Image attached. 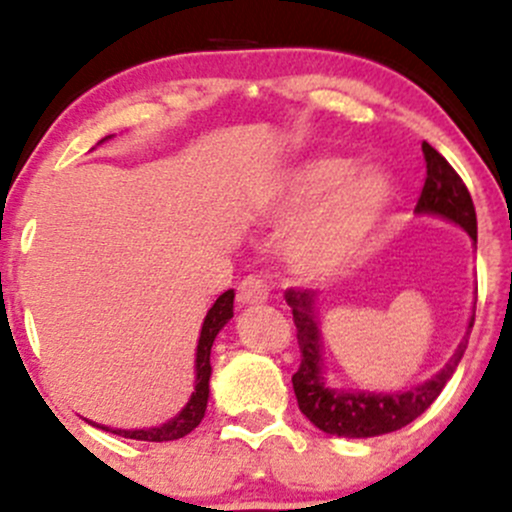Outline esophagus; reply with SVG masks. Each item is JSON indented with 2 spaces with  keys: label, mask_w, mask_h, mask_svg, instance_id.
<instances>
[{
  "label": "esophagus",
  "mask_w": 512,
  "mask_h": 512,
  "mask_svg": "<svg viewBox=\"0 0 512 512\" xmlns=\"http://www.w3.org/2000/svg\"><path fill=\"white\" fill-rule=\"evenodd\" d=\"M271 298V290H268L266 280L261 276H246L236 288V300L239 305H261Z\"/></svg>",
  "instance_id": "esophagus-1"
}]
</instances>
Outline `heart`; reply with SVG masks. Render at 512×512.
I'll list each match as a JSON object with an SVG mask.
<instances>
[{
  "label": "heart",
  "instance_id": "obj_1",
  "mask_svg": "<svg viewBox=\"0 0 512 512\" xmlns=\"http://www.w3.org/2000/svg\"><path fill=\"white\" fill-rule=\"evenodd\" d=\"M315 199L295 227V256L310 271H339L364 251L376 232L388 207L390 185L381 170H349L344 158L322 156L288 175L278 207L298 212Z\"/></svg>",
  "mask_w": 512,
  "mask_h": 512
}]
</instances>
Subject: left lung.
<instances>
[{
	"mask_svg": "<svg viewBox=\"0 0 512 512\" xmlns=\"http://www.w3.org/2000/svg\"><path fill=\"white\" fill-rule=\"evenodd\" d=\"M427 161L425 188L420 192L415 212L439 214L449 222L459 224L466 234L476 241V210L469 190L459 173L449 166L447 158L427 144H422ZM285 302L293 307V322L298 329L300 368L293 373V390L302 415L320 427L322 432L337 437H378L410 425L420 417L442 393L452 373L464 356L469 344L474 317L469 322V332L461 339L447 366L432 376L422 386L405 390V393H349V390H332L324 386L322 376V339L317 329L315 293L312 290H285Z\"/></svg>",
	"mask_w": 512,
	"mask_h": 512,
	"instance_id": "8db88e82",
	"label": "left lung"
}]
</instances>
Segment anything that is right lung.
<instances>
[{
	"instance_id": "obj_1",
	"label": "right lung",
	"mask_w": 512,
	"mask_h": 512,
	"mask_svg": "<svg viewBox=\"0 0 512 512\" xmlns=\"http://www.w3.org/2000/svg\"><path fill=\"white\" fill-rule=\"evenodd\" d=\"M232 317H234V290H227V293L219 295L217 302L210 307V312H207L205 317V324H202L200 342H197V359H195V371H197L195 393H192L188 405H185L173 420H168L166 425L161 427H151V430H109V427H102V430L114 432L126 439H141V442H170V439H180L188 432L195 430V427L202 422V417H205L207 398H210V376H212L210 351H212L214 337H217L219 329L232 320Z\"/></svg>"
}]
</instances>
